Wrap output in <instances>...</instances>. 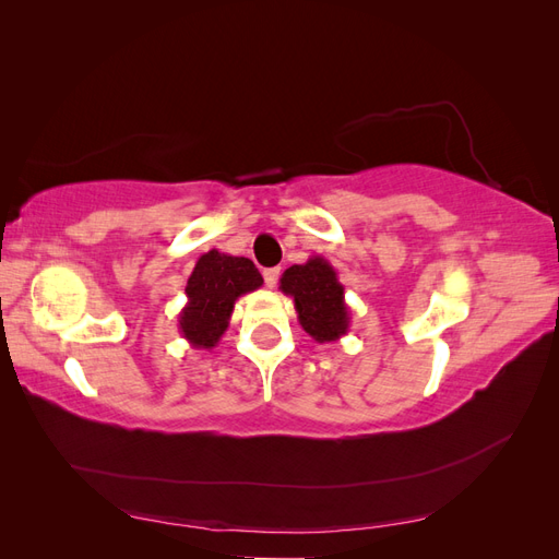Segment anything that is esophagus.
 Segmentation results:
<instances>
[{
    "mask_svg": "<svg viewBox=\"0 0 559 559\" xmlns=\"http://www.w3.org/2000/svg\"><path fill=\"white\" fill-rule=\"evenodd\" d=\"M263 280H265L267 289H275V284H277V280H280V267H267V270H263Z\"/></svg>",
    "mask_w": 559,
    "mask_h": 559,
    "instance_id": "esophagus-1",
    "label": "esophagus"
}]
</instances>
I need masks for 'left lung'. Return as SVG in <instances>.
<instances>
[{
  "mask_svg": "<svg viewBox=\"0 0 559 559\" xmlns=\"http://www.w3.org/2000/svg\"><path fill=\"white\" fill-rule=\"evenodd\" d=\"M280 289L294 298L302 331L317 343H335L347 335L352 317L345 286L324 257H310L306 263L286 267Z\"/></svg>",
  "mask_w": 559,
  "mask_h": 559,
  "instance_id": "1",
  "label": "left lung"
}]
</instances>
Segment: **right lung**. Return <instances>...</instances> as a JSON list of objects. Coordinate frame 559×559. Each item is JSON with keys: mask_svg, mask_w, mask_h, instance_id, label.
<instances>
[{"mask_svg": "<svg viewBox=\"0 0 559 559\" xmlns=\"http://www.w3.org/2000/svg\"><path fill=\"white\" fill-rule=\"evenodd\" d=\"M263 277L249 259L218 249L202 253L186 282V306L179 312V333L195 349H212L230 324L235 300L257 292Z\"/></svg>", "mask_w": 559, "mask_h": 559, "instance_id": "right-lung-1", "label": "right lung"}]
</instances>
